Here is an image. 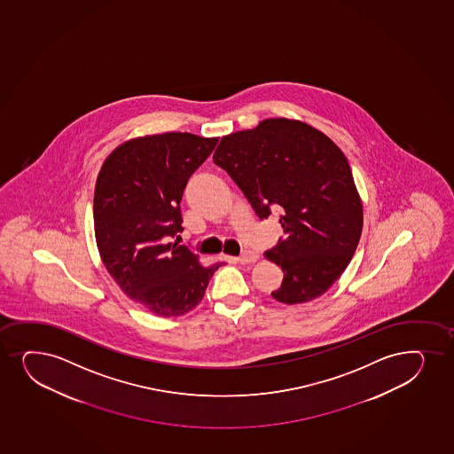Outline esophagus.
<instances>
[{
    "instance_id": "1",
    "label": "esophagus",
    "mask_w": 454,
    "mask_h": 454,
    "mask_svg": "<svg viewBox=\"0 0 454 454\" xmlns=\"http://www.w3.org/2000/svg\"><path fill=\"white\" fill-rule=\"evenodd\" d=\"M259 259V254L254 253V251H244L239 257H236V261L242 263V265H246V263H254Z\"/></svg>"
}]
</instances>
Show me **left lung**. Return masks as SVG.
Listing matches in <instances>:
<instances>
[{
	"label": "left lung",
	"mask_w": 454,
	"mask_h": 454,
	"mask_svg": "<svg viewBox=\"0 0 454 454\" xmlns=\"http://www.w3.org/2000/svg\"><path fill=\"white\" fill-rule=\"evenodd\" d=\"M255 215L280 210L285 236L266 251L282 266L272 298L300 304L321 297L348 266L364 214L347 157L321 131L300 121L271 118L253 130L224 136L214 154Z\"/></svg>",
	"instance_id": "obj_1"
}]
</instances>
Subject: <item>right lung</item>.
<instances>
[{"mask_svg":"<svg viewBox=\"0 0 454 454\" xmlns=\"http://www.w3.org/2000/svg\"><path fill=\"white\" fill-rule=\"evenodd\" d=\"M218 137L163 133L125 142L101 167L94 197L95 239L121 289L157 317H178L204 297L223 263L204 268L178 246L183 192Z\"/></svg>","mask_w":454,"mask_h":454,"instance_id":"obj_1","label":"right lung"}]
</instances>
